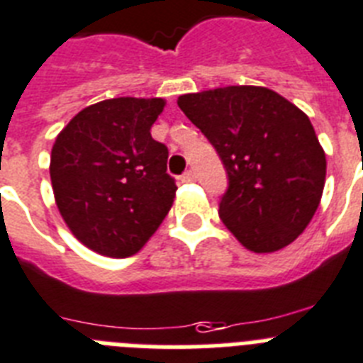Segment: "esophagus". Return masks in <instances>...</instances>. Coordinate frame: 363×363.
<instances>
[{
  "label": "esophagus",
  "instance_id": "obj_1",
  "mask_svg": "<svg viewBox=\"0 0 363 363\" xmlns=\"http://www.w3.org/2000/svg\"><path fill=\"white\" fill-rule=\"evenodd\" d=\"M196 179H197L196 173L191 172V169H190V172L184 173V175H181V181L182 182H194V181H196Z\"/></svg>",
  "mask_w": 363,
  "mask_h": 363
}]
</instances>
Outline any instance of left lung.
<instances>
[{
	"instance_id": "obj_1",
	"label": "left lung",
	"mask_w": 363,
	"mask_h": 363,
	"mask_svg": "<svg viewBox=\"0 0 363 363\" xmlns=\"http://www.w3.org/2000/svg\"><path fill=\"white\" fill-rule=\"evenodd\" d=\"M225 164L219 218L243 247L275 252L308 227L321 203L327 158L308 116L264 86L179 96Z\"/></svg>"
}]
</instances>
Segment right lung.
Returning a JSON list of instances; mask_svg holds the SVG:
<instances>
[{"instance_id": "obj_1", "label": "right lung", "mask_w": 363, "mask_h": 363, "mask_svg": "<svg viewBox=\"0 0 363 363\" xmlns=\"http://www.w3.org/2000/svg\"><path fill=\"white\" fill-rule=\"evenodd\" d=\"M162 97H114L75 114L55 138L50 175L72 234L111 258L133 257L175 199L167 147L151 136Z\"/></svg>"}]
</instances>
